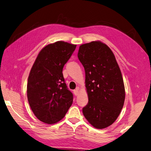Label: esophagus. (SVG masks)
<instances>
[{"label":"esophagus","mask_w":151,"mask_h":151,"mask_svg":"<svg viewBox=\"0 0 151 151\" xmlns=\"http://www.w3.org/2000/svg\"><path fill=\"white\" fill-rule=\"evenodd\" d=\"M79 87H77V88L74 91V94L75 96H78L79 94Z\"/></svg>","instance_id":"esophagus-1"}]
</instances>
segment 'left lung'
Instances as JSON below:
<instances>
[{
	"instance_id": "obj_1",
	"label": "left lung",
	"mask_w": 151,
	"mask_h": 151,
	"mask_svg": "<svg viewBox=\"0 0 151 151\" xmlns=\"http://www.w3.org/2000/svg\"><path fill=\"white\" fill-rule=\"evenodd\" d=\"M78 57L86 72L88 98L83 115L95 128H106L116 121L124 103L121 69L111 49L99 41L80 45Z\"/></svg>"
}]
</instances>
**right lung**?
I'll use <instances>...</instances> for the list:
<instances>
[{"label":"right lung","mask_w":151,"mask_h":151,"mask_svg":"<svg viewBox=\"0 0 151 151\" xmlns=\"http://www.w3.org/2000/svg\"><path fill=\"white\" fill-rule=\"evenodd\" d=\"M76 46L63 41L45 46L30 69L27 99L33 113L42 122L60 121L72 105L73 95L64 82L63 69Z\"/></svg>","instance_id":"1"}]
</instances>
